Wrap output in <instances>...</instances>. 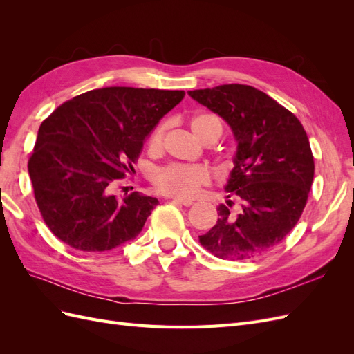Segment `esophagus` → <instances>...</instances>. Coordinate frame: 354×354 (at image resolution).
<instances>
[{
	"mask_svg": "<svg viewBox=\"0 0 354 354\" xmlns=\"http://www.w3.org/2000/svg\"><path fill=\"white\" fill-rule=\"evenodd\" d=\"M173 203H178V205H185V207H190L194 205V201L192 199H181V198H174Z\"/></svg>",
	"mask_w": 354,
	"mask_h": 354,
	"instance_id": "34e87169",
	"label": "esophagus"
}]
</instances>
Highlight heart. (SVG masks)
Wrapping results in <instances>:
<instances>
[{
  "instance_id": "obj_1",
  "label": "heart",
  "mask_w": 354,
  "mask_h": 354,
  "mask_svg": "<svg viewBox=\"0 0 354 354\" xmlns=\"http://www.w3.org/2000/svg\"><path fill=\"white\" fill-rule=\"evenodd\" d=\"M190 130L194 136L201 142L207 134L216 131L221 134V122L217 116L208 112H199L190 120ZM165 131V125L160 124L152 131L149 137V151L156 152L162 143V136ZM208 176L205 169L199 167H181L171 165L164 169L158 171L153 177V183L159 192H162L169 196L177 198H189L194 196L198 189L205 185Z\"/></svg>"
}]
</instances>
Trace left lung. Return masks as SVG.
<instances>
[{"mask_svg":"<svg viewBox=\"0 0 354 354\" xmlns=\"http://www.w3.org/2000/svg\"><path fill=\"white\" fill-rule=\"evenodd\" d=\"M192 99L227 122L236 142L218 220L199 236L223 260H251L273 250L294 229L315 176L308 137L298 118L266 93L227 84L194 90Z\"/></svg>","mask_w":354,"mask_h":354,"instance_id":"1","label":"left lung"}]
</instances>
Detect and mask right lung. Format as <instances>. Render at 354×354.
I'll list each match as a JSON object with an SVG mask.
<instances>
[{
	"mask_svg": "<svg viewBox=\"0 0 354 354\" xmlns=\"http://www.w3.org/2000/svg\"><path fill=\"white\" fill-rule=\"evenodd\" d=\"M183 97L177 90L97 88L63 103L41 124L28 171L55 236L85 252L136 239L159 202L137 192L116 198L113 189Z\"/></svg>",
	"mask_w": 354,
	"mask_h": 354,
	"instance_id": "right-lung-1",
	"label": "right lung"
}]
</instances>
